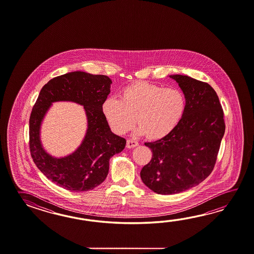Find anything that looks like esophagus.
<instances>
[{"mask_svg": "<svg viewBox=\"0 0 254 254\" xmlns=\"http://www.w3.org/2000/svg\"><path fill=\"white\" fill-rule=\"evenodd\" d=\"M138 145H139V143H138L136 140H133V139L127 140V143H126V147H127V148L131 149V148H134V147Z\"/></svg>", "mask_w": 254, "mask_h": 254, "instance_id": "obj_1", "label": "esophagus"}]
</instances>
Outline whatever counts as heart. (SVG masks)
Masks as SVG:
<instances>
[{
	"label": "heart",
	"mask_w": 254,
	"mask_h": 254,
	"mask_svg": "<svg viewBox=\"0 0 254 254\" xmlns=\"http://www.w3.org/2000/svg\"><path fill=\"white\" fill-rule=\"evenodd\" d=\"M187 108L182 90L147 81H136L125 87L120 99L106 98L102 112L110 127L117 134H125L133 127L135 118L140 125L138 135L150 140H161L178 127Z\"/></svg>",
	"instance_id": "b5f03b06"
}]
</instances>
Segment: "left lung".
I'll return each mask as SVG.
<instances>
[{
	"instance_id": "left-lung-1",
	"label": "left lung",
	"mask_w": 254,
	"mask_h": 254,
	"mask_svg": "<svg viewBox=\"0 0 254 254\" xmlns=\"http://www.w3.org/2000/svg\"><path fill=\"white\" fill-rule=\"evenodd\" d=\"M170 77L186 96V112L171 134L144 143L152 157L140 171L142 183L163 195L190 189L211 174L225 131L223 111L211 85L190 76Z\"/></svg>"
}]
</instances>
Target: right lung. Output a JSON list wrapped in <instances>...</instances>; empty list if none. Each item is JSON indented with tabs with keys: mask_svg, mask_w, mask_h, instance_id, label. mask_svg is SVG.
Returning a JSON list of instances; mask_svg holds the SVG:
<instances>
[{
	"mask_svg": "<svg viewBox=\"0 0 254 254\" xmlns=\"http://www.w3.org/2000/svg\"><path fill=\"white\" fill-rule=\"evenodd\" d=\"M112 83L108 76L76 70L50 80L40 92L29 122L31 155L39 170L64 189L87 191L97 187L108 175L110 158L125 148L126 140L111 130L102 112ZM56 101L80 104L87 118V133L81 144L64 157L51 156L40 140L43 119Z\"/></svg>",
	"mask_w": 254,
	"mask_h": 254,
	"instance_id": "obj_1",
	"label": "right lung"
}]
</instances>
